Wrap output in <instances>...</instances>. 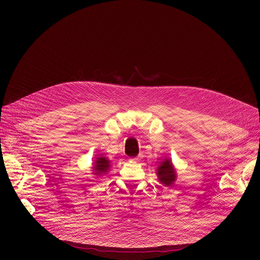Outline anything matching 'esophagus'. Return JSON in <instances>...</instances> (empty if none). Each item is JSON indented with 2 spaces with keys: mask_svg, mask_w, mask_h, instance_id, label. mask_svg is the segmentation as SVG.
<instances>
[{
  "mask_svg": "<svg viewBox=\"0 0 260 260\" xmlns=\"http://www.w3.org/2000/svg\"><path fill=\"white\" fill-rule=\"evenodd\" d=\"M140 159H141V156H137V157L133 158V161H135V162H139V161H140Z\"/></svg>",
  "mask_w": 260,
  "mask_h": 260,
  "instance_id": "esophagus-1",
  "label": "esophagus"
}]
</instances>
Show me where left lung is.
Here are the masks:
<instances>
[{
  "label": "left lung",
  "instance_id": "1",
  "mask_svg": "<svg viewBox=\"0 0 260 260\" xmlns=\"http://www.w3.org/2000/svg\"><path fill=\"white\" fill-rule=\"evenodd\" d=\"M157 175L159 177V180L166 185H171L175 181L176 173L170 159H165V161L161 162L157 171Z\"/></svg>",
  "mask_w": 260,
  "mask_h": 260
}]
</instances>
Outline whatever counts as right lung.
Masks as SVG:
<instances>
[{"instance_id":"add662e5","label":"right lung","mask_w":260,"mask_h":260,"mask_svg":"<svg viewBox=\"0 0 260 260\" xmlns=\"http://www.w3.org/2000/svg\"><path fill=\"white\" fill-rule=\"evenodd\" d=\"M109 169V160H107L105 157H98L97 160L93 163V170L97 175L106 173Z\"/></svg>"}]
</instances>
